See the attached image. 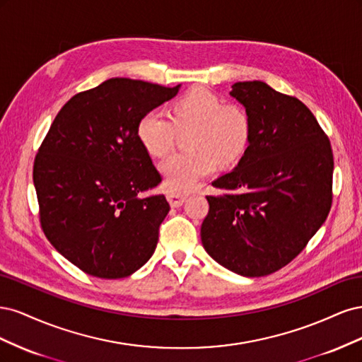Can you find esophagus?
<instances>
[{
  "instance_id": "obj_1",
  "label": "esophagus",
  "mask_w": 362,
  "mask_h": 362,
  "mask_svg": "<svg viewBox=\"0 0 362 362\" xmlns=\"http://www.w3.org/2000/svg\"><path fill=\"white\" fill-rule=\"evenodd\" d=\"M166 198H168V201H169V204L172 206H180V205H182L185 202V199H187V194L173 192V190H168Z\"/></svg>"
}]
</instances>
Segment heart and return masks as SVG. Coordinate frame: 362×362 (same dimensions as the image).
Returning <instances> with one entry per match:
<instances>
[{"mask_svg": "<svg viewBox=\"0 0 362 362\" xmlns=\"http://www.w3.org/2000/svg\"><path fill=\"white\" fill-rule=\"evenodd\" d=\"M177 128L192 129V151L177 152L160 164V173L173 192H187L213 173L217 163L233 164L243 156L250 120L242 107L225 104L205 89H194L173 104L172 117L161 110L141 116L137 137L148 154L164 157L172 149Z\"/></svg>", "mask_w": 362, "mask_h": 362, "instance_id": "1", "label": "heart"}]
</instances>
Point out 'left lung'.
<instances>
[{
  "mask_svg": "<svg viewBox=\"0 0 362 362\" xmlns=\"http://www.w3.org/2000/svg\"><path fill=\"white\" fill-rule=\"evenodd\" d=\"M246 108L250 137L237 166L213 182L201 226L206 254L246 278L287 266L325 223L332 204L329 139L310 108L262 81L229 92Z\"/></svg>",
  "mask_w": 362,
  "mask_h": 362,
  "instance_id": "8db88e82",
  "label": "left lung"
}]
</instances>
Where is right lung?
<instances>
[{"label":"right lung","instance_id":"right-lung-1","mask_svg":"<svg viewBox=\"0 0 362 362\" xmlns=\"http://www.w3.org/2000/svg\"><path fill=\"white\" fill-rule=\"evenodd\" d=\"M180 87L107 80L72 96L39 148L33 181L42 229L87 275L127 278L154 254L170 206L164 194L139 198L161 177L137 125Z\"/></svg>","mask_w":362,"mask_h":362}]
</instances>
